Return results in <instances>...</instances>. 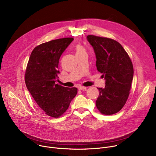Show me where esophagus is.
Here are the masks:
<instances>
[{
    "instance_id": "34e87169",
    "label": "esophagus",
    "mask_w": 156,
    "mask_h": 156,
    "mask_svg": "<svg viewBox=\"0 0 156 156\" xmlns=\"http://www.w3.org/2000/svg\"><path fill=\"white\" fill-rule=\"evenodd\" d=\"M86 87H84V86H79L78 87V90H86Z\"/></svg>"
}]
</instances>
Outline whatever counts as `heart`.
<instances>
[{
  "label": "heart",
  "mask_w": 156,
  "mask_h": 156,
  "mask_svg": "<svg viewBox=\"0 0 156 156\" xmlns=\"http://www.w3.org/2000/svg\"><path fill=\"white\" fill-rule=\"evenodd\" d=\"M75 51H76V55H79V54L86 52L85 49L81 45H77L75 47Z\"/></svg>",
  "instance_id": "1"
}]
</instances>
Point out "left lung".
Segmentation results:
<instances>
[{
	"instance_id": "obj_1",
	"label": "left lung",
	"mask_w": 156,
	"mask_h": 156,
	"mask_svg": "<svg viewBox=\"0 0 156 156\" xmlns=\"http://www.w3.org/2000/svg\"><path fill=\"white\" fill-rule=\"evenodd\" d=\"M86 38L93 48L97 70L105 80V87L98 88L99 95L96 107L101 114H114L128 99L134 73L132 62L117 41L94 35H88Z\"/></svg>"
}]
</instances>
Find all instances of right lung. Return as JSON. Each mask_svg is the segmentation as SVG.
<instances>
[{
    "label": "right lung",
    "instance_id": "add662e5",
    "mask_svg": "<svg viewBox=\"0 0 156 156\" xmlns=\"http://www.w3.org/2000/svg\"><path fill=\"white\" fill-rule=\"evenodd\" d=\"M73 41L65 37L40 44L32 51L27 65L25 80L28 90L46 114L54 118L68 109L78 91L76 87L55 84L60 56Z\"/></svg>",
    "mask_w": 156,
    "mask_h": 156
}]
</instances>
